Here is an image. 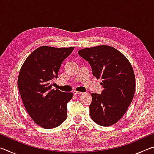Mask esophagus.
<instances>
[{
    "mask_svg": "<svg viewBox=\"0 0 154 154\" xmlns=\"http://www.w3.org/2000/svg\"><path fill=\"white\" fill-rule=\"evenodd\" d=\"M73 94L75 95H80V94H82L83 93L81 92H78V91H76V90H74Z\"/></svg>",
    "mask_w": 154,
    "mask_h": 154,
    "instance_id": "1",
    "label": "esophagus"
}]
</instances>
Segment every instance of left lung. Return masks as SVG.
Listing matches in <instances>:
<instances>
[{"label":"left lung","instance_id":"left-lung-1","mask_svg":"<svg viewBox=\"0 0 154 154\" xmlns=\"http://www.w3.org/2000/svg\"><path fill=\"white\" fill-rule=\"evenodd\" d=\"M78 54L89 62L94 76L103 79L101 94H92L91 118L100 126L113 125L125 114L134 97L136 84L132 65L120 51L109 45L85 48Z\"/></svg>","mask_w":154,"mask_h":154}]
</instances>
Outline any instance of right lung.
I'll return each instance as SVG.
<instances>
[{
	"label": "right lung",
	"mask_w": 154,
	"mask_h": 154,
	"mask_svg": "<svg viewBox=\"0 0 154 154\" xmlns=\"http://www.w3.org/2000/svg\"><path fill=\"white\" fill-rule=\"evenodd\" d=\"M74 48L40 47L28 56L20 69L17 85L22 102L31 118L43 128L58 126L67 118V103L73 94L51 87L62 62Z\"/></svg>",
	"instance_id": "1"
}]
</instances>
